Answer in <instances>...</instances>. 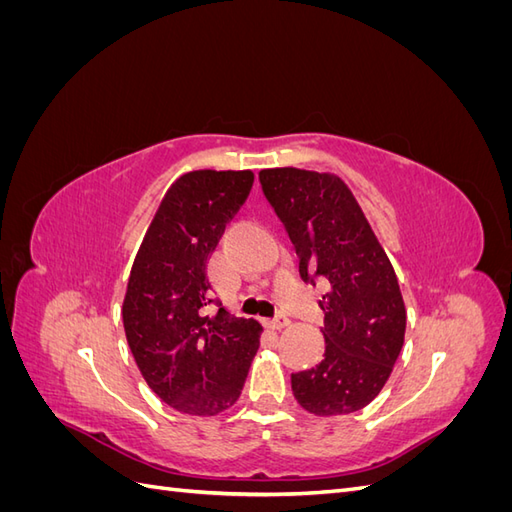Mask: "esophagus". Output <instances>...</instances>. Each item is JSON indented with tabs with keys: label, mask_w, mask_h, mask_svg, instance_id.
<instances>
[{
	"label": "esophagus",
	"mask_w": 512,
	"mask_h": 512,
	"mask_svg": "<svg viewBox=\"0 0 512 512\" xmlns=\"http://www.w3.org/2000/svg\"><path fill=\"white\" fill-rule=\"evenodd\" d=\"M290 324V320L284 316V314H277L275 318H269V320H265V327L267 329H273V331H282V329H286Z\"/></svg>",
	"instance_id": "1"
}]
</instances>
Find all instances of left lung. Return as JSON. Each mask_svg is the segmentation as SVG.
Returning a JSON list of instances; mask_svg holds the SVG:
<instances>
[{
  "mask_svg": "<svg viewBox=\"0 0 512 512\" xmlns=\"http://www.w3.org/2000/svg\"><path fill=\"white\" fill-rule=\"evenodd\" d=\"M299 256L305 282L324 280L322 361L292 374L299 406L316 416L365 408L389 380L404 346L406 307L397 275L348 185L331 173H258Z\"/></svg>",
  "mask_w": 512,
  "mask_h": 512,
  "instance_id": "1",
  "label": "left lung"
}]
</instances>
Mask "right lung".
Wrapping results in <instances>:
<instances>
[{"mask_svg":"<svg viewBox=\"0 0 512 512\" xmlns=\"http://www.w3.org/2000/svg\"><path fill=\"white\" fill-rule=\"evenodd\" d=\"M252 170H192L170 185L138 247L121 316L149 389L192 416L239 399L260 346L254 318L209 299L207 258L252 190ZM219 305L211 313L208 305Z\"/></svg>","mask_w":512,"mask_h":512,"instance_id":"add662e5","label":"right lung"}]
</instances>
